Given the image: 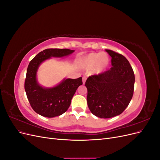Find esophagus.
Here are the masks:
<instances>
[{"instance_id": "obj_1", "label": "esophagus", "mask_w": 160, "mask_h": 160, "mask_svg": "<svg viewBox=\"0 0 160 160\" xmlns=\"http://www.w3.org/2000/svg\"><path fill=\"white\" fill-rule=\"evenodd\" d=\"M86 79H87V77L86 76H83V83L85 84V81H86Z\"/></svg>"}]
</instances>
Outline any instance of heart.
<instances>
[{"label": "heart", "instance_id": "heart-1", "mask_svg": "<svg viewBox=\"0 0 160 160\" xmlns=\"http://www.w3.org/2000/svg\"><path fill=\"white\" fill-rule=\"evenodd\" d=\"M109 64V57L103 52H92L83 57L80 60V65L83 68L90 70L93 69L96 74H99L105 71Z\"/></svg>", "mask_w": 160, "mask_h": 160}]
</instances>
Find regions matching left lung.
Returning a JSON list of instances; mask_svg holds the SVG:
<instances>
[{
  "label": "left lung",
  "instance_id": "obj_1",
  "mask_svg": "<svg viewBox=\"0 0 160 160\" xmlns=\"http://www.w3.org/2000/svg\"><path fill=\"white\" fill-rule=\"evenodd\" d=\"M111 57L112 67L107 71L89 77L85 82L88 105L91 112L100 118L120 115L132 99L135 75L123 55L106 49Z\"/></svg>",
  "mask_w": 160,
  "mask_h": 160
}]
</instances>
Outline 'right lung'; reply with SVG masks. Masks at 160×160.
<instances>
[{"mask_svg":"<svg viewBox=\"0 0 160 160\" xmlns=\"http://www.w3.org/2000/svg\"><path fill=\"white\" fill-rule=\"evenodd\" d=\"M75 51L67 49H47L40 52L30 61L27 70L25 89L32 109L43 117L54 118L69 109L76 90L83 84L82 77L65 79L53 88L41 86L37 80V72L43 61L51 57H63Z\"/></svg>","mask_w":160,"mask_h":160,"instance_id":"obj_1","label":"right lung"}]
</instances>
